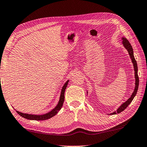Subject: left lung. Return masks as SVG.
Instances as JSON below:
<instances>
[{
	"instance_id": "left-lung-1",
	"label": "left lung",
	"mask_w": 147,
	"mask_h": 147,
	"mask_svg": "<svg viewBox=\"0 0 147 147\" xmlns=\"http://www.w3.org/2000/svg\"><path fill=\"white\" fill-rule=\"evenodd\" d=\"M122 44L124 46L127 51L129 52V56L131 57V59L132 60V62L133 63V66H134V76H135V88L134 90L133 91V93L127 100L121 105V106L119 107L117 110L116 111H114L113 113H111L110 115H116L117 113H120L121 112H122L123 111L125 110L127 106L131 103V102L132 101V100L134 99V96H136L137 93L138 89V86H139V77H138V65H137V62L136 61L134 56V52H133V49H132V46L131 45V43H129V41L127 40L125 38H122Z\"/></svg>"
}]
</instances>
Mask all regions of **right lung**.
I'll return each instance as SVG.
<instances>
[{
    "instance_id": "obj_1",
    "label": "right lung",
    "mask_w": 147,
    "mask_h": 147,
    "mask_svg": "<svg viewBox=\"0 0 147 147\" xmlns=\"http://www.w3.org/2000/svg\"><path fill=\"white\" fill-rule=\"evenodd\" d=\"M68 82H69V80H68V81L65 82V84L63 85L61 90V92L59 100V102H58V104H57V106L50 112L46 113V114L41 115L27 114V113H23L19 112L18 111H16V112H17L18 114L19 115H20L21 117H24V118L28 119V120H48V119L51 118L52 117H53L54 116L56 115L57 113L59 111V110L61 109V107L63 106V102H64V100H65V91L66 87H67Z\"/></svg>"
}]
</instances>
